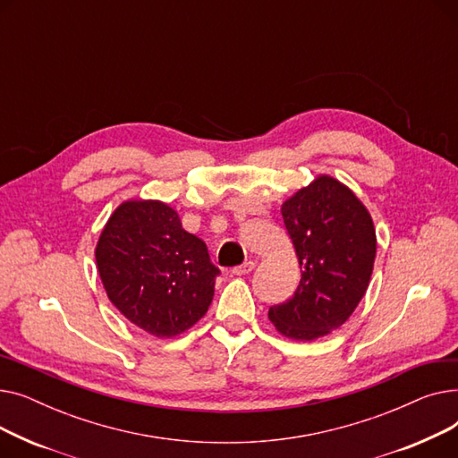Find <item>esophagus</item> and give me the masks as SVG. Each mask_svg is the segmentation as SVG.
<instances>
[{"mask_svg":"<svg viewBox=\"0 0 458 458\" xmlns=\"http://www.w3.org/2000/svg\"><path fill=\"white\" fill-rule=\"evenodd\" d=\"M256 267V263L250 259V261H245L243 266H237V267H233L232 269V273L233 275H237V276H242V275H249V273H252V269Z\"/></svg>","mask_w":458,"mask_h":458,"instance_id":"34e87169","label":"esophagus"}]
</instances>
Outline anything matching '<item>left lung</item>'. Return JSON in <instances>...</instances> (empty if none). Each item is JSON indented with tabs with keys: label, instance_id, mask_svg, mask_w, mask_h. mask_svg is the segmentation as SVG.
Returning <instances> with one entry per match:
<instances>
[{
	"label": "left lung",
	"instance_id": "left-lung-1",
	"mask_svg": "<svg viewBox=\"0 0 458 458\" xmlns=\"http://www.w3.org/2000/svg\"><path fill=\"white\" fill-rule=\"evenodd\" d=\"M301 266L292 299L269 308L275 328L297 342L340 328L368 292L377 235L368 208L328 174H319L282 204Z\"/></svg>",
	"mask_w": 458,
	"mask_h": 458
}]
</instances>
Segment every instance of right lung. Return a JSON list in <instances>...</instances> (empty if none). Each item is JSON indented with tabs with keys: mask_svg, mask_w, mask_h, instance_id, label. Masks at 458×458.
Instances as JSON below:
<instances>
[{
	"mask_svg": "<svg viewBox=\"0 0 458 458\" xmlns=\"http://www.w3.org/2000/svg\"><path fill=\"white\" fill-rule=\"evenodd\" d=\"M96 267L113 306L156 338L199 323L213 301L215 267L200 237L161 200H126L96 243Z\"/></svg>",
	"mask_w": 458,
	"mask_h": 458,
	"instance_id": "add662e5",
	"label": "right lung"
}]
</instances>
